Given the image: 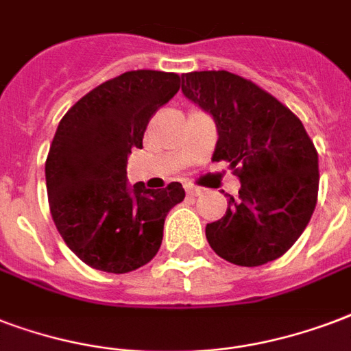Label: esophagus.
I'll return each instance as SVG.
<instances>
[{
  "label": "esophagus",
  "mask_w": 351,
  "mask_h": 351,
  "mask_svg": "<svg viewBox=\"0 0 351 351\" xmlns=\"http://www.w3.org/2000/svg\"><path fill=\"white\" fill-rule=\"evenodd\" d=\"M186 191H187V195H193V197H197V195L202 193V189H200V187H195V186H186Z\"/></svg>",
  "instance_id": "1"
}]
</instances>
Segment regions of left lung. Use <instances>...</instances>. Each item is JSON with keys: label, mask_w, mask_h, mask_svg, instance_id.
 <instances>
[{"label": "left lung", "mask_w": 351, "mask_h": 351, "mask_svg": "<svg viewBox=\"0 0 351 351\" xmlns=\"http://www.w3.org/2000/svg\"><path fill=\"white\" fill-rule=\"evenodd\" d=\"M182 92L208 112L219 140L213 158L239 176L223 219L206 224L217 256L241 267L274 261L293 247L318 195V154L298 117L271 93L230 71L182 75Z\"/></svg>", "instance_id": "8db88e82"}]
</instances>
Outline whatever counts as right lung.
<instances>
[{"label":"right lung","instance_id":"1","mask_svg":"<svg viewBox=\"0 0 351 351\" xmlns=\"http://www.w3.org/2000/svg\"><path fill=\"white\" fill-rule=\"evenodd\" d=\"M180 90L176 73L138 69L106 80L66 112L45 160L49 210L71 252L92 269L136 271L162 245L164 223L184 200L180 182L147 189L127 180V158L160 106Z\"/></svg>","mask_w":351,"mask_h":351}]
</instances>
